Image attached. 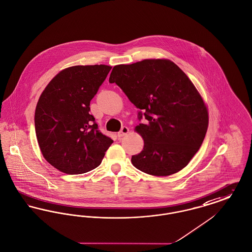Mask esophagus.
I'll list each match as a JSON object with an SVG mask.
<instances>
[{"mask_svg":"<svg viewBox=\"0 0 252 252\" xmlns=\"http://www.w3.org/2000/svg\"><path fill=\"white\" fill-rule=\"evenodd\" d=\"M128 132H129V129H128V127L123 126V127L121 128L120 132H119V133H118V135H119V137H122V136L126 135Z\"/></svg>","mask_w":252,"mask_h":252,"instance_id":"34e87169","label":"esophagus"}]
</instances>
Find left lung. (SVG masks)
<instances>
[{
    "instance_id": "8db88e82",
    "label": "left lung",
    "mask_w": 252,
    "mask_h": 252,
    "mask_svg": "<svg viewBox=\"0 0 252 252\" xmlns=\"http://www.w3.org/2000/svg\"><path fill=\"white\" fill-rule=\"evenodd\" d=\"M117 83L140 111L145 124L134 131L144 140L132 165L141 172L167 176L181 171L198 152L209 126V112L194 84L173 62L147 59L113 68Z\"/></svg>"
}]
</instances>
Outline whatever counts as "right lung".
<instances>
[{
  "mask_svg": "<svg viewBox=\"0 0 252 252\" xmlns=\"http://www.w3.org/2000/svg\"><path fill=\"white\" fill-rule=\"evenodd\" d=\"M112 66L75 65L58 73L44 88L35 111V130L44 159L67 174L100 165L113 140L98 131L90 101Z\"/></svg>",
  "mask_w": 252,
  "mask_h": 252,
  "instance_id": "add662e5",
  "label": "right lung"
}]
</instances>
